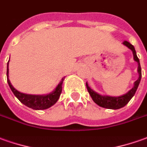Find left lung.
<instances>
[{
  "instance_id": "left-lung-1",
  "label": "left lung",
  "mask_w": 147,
  "mask_h": 147,
  "mask_svg": "<svg viewBox=\"0 0 147 147\" xmlns=\"http://www.w3.org/2000/svg\"><path fill=\"white\" fill-rule=\"evenodd\" d=\"M123 45H125L126 47L128 48L133 52L134 55V60L135 61L138 63V78L136 82H134V87L129 91L127 92L126 94L119 96V97H110V96H102V95L98 94V93H96L90 87L88 86V84H86L87 88V90L89 92V94L90 95V97L93 99V101L97 105H98L101 107L103 108H106V109H112V110H118L122 107H124L127 103L130 101V99L133 98V96L135 94V92L137 90L138 85L140 83L142 78V69L141 65H140V62H139V59L138 58L137 54H136V51L134 47V45L130 44L128 41H125L123 42Z\"/></svg>"
}]
</instances>
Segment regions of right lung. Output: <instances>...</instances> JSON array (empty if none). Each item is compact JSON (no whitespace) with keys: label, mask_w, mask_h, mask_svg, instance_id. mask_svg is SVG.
Here are the masks:
<instances>
[{"label":"right lung","mask_w":147,"mask_h":147,"mask_svg":"<svg viewBox=\"0 0 147 147\" xmlns=\"http://www.w3.org/2000/svg\"><path fill=\"white\" fill-rule=\"evenodd\" d=\"M63 80L64 78H62L56 87V89L49 94L32 95L23 94L17 90L12 86V84L10 83V81L9 79V62L7 63V82L11 90L13 91L14 95L22 104H24L25 106H28L29 108H32L33 110H45L51 107L53 105H54L59 99V97L61 94Z\"/></svg>","instance_id":"1"}]
</instances>
